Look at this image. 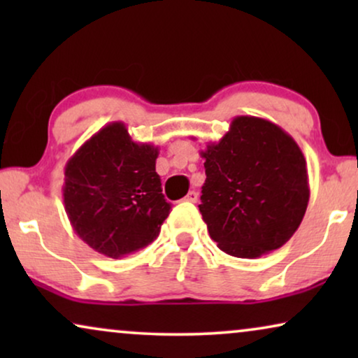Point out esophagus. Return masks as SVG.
<instances>
[{
	"mask_svg": "<svg viewBox=\"0 0 358 358\" xmlns=\"http://www.w3.org/2000/svg\"><path fill=\"white\" fill-rule=\"evenodd\" d=\"M197 199H199V194L195 192V190H190V192L185 195V200H187V202H197Z\"/></svg>",
	"mask_w": 358,
	"mask_h": 358,
	"instance_id": "34e87169",
	"label": "esophagus"
}]
</instances>
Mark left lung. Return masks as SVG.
<instances>
[{
	"label": "left lung",
	"mask_w": 358,
	"mask_h": 358,
	"mask_svg": "<svg viewBox=\"0 0 358 358\" xmlns=\"http://www.w3.org/2000/svg\"><path fill=\"white\" fill-rule=\"evenodd\" d=\"M200 156L207 179L199 208L223 252L256 259L293 236L310 184L305 156L285 130L261 117L238 115Z\"/></svg>",
	"instance_id": "1"
}]
</instances>
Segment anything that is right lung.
Here are the masks:
<instances>
[{
    "label": "right lung",
    "instance_id": "1",
    "mask_svg": "<svg viewBox=\"0 0 358 358\" xmlns=\"http://www.w3.org/2000/svg\"><path fill=\"white\" fill-rule=\"evenodd\" d=\"M159 151L110 122L66 161L63 203L73 229L96 252L119 259L159 234L171 203L156 173Z\"/></svg>",
    "mask_w": 358,
    "mask_h": 358
}]
</instances>
